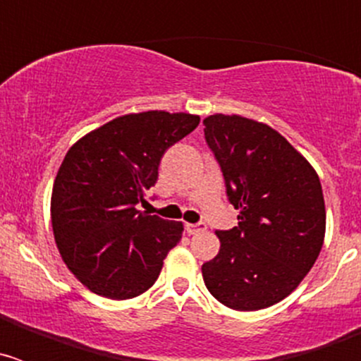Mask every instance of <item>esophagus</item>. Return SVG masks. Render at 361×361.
Masks as SVG:
<instances>
[{
  "label": "esophagus",
  "mask_w": 361,
  "mask_h": 361,
  "mask_svg": "<svg viewBox=\"0 0 361 361\" xmlns=\"http://www.w3.org/2000/svg\"><path fill=\"white\" fill-rule=\"evenodd\" d=\"M186 231L190 235H197V233L206 231V224L204 222H197V224H186Z\"/></svg>",
  "instance_id": "obj_1"
}]
</instances>
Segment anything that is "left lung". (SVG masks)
<instances>
[{"label": "left lung", "instance_id": "8db88e82", "mask_svg": "<svg viewBox=\"0 0 361 361\" xmlns=\"http://www.w3.org/2000/svg\"><path fill=\"white\" fill-rule=\"evenodd\" d=\"M238 226L216 231L220 251L202 264L208 291L237 311L283 300L317 262L325 204L317 171L279 132L240 116L204 119Z\"/></svg>", "mask_w": 361, "mask_h": 361}]
</instances>
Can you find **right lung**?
<instances>
[{
    "label": "right lung",
    "mask_w": 361,
    "mask_h": 361,
    "mask_svg": "<svg viewBox=\"0 0 361 361\" xmlns=\"http://www.w3.org/2000/svg\"><path fill=\"white\" fill-rule=\"evenodd\" d=\"M199 123V116L168 111L123 116L65 155L52 190L54 237L68 269L95 295L133 298L159 279L183 224L139 208L166 149Z\"/></svg>",
    "instance_id": "add662e5"
}]
</instances>
